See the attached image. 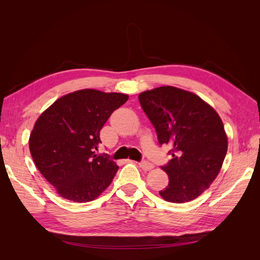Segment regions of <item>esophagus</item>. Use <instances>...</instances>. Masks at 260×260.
<instances>
[{"label": "esophagus", "mask_w": 260, "mask_h": 260, "mask_svg": "<svg viewBox=\"0 0 260 260\" xmlns=\"http://www.w3.org/2000/svg\"><path fill=\"white\" fill-rule=\"evenodd\" d=\"M139 166H140L141 168H142L143 170H151V169H153L154 165H153L152 162H149V161L142 160V161L139 162Z\"/></svg>", "instance_id": "obj_1"}]
</instances>
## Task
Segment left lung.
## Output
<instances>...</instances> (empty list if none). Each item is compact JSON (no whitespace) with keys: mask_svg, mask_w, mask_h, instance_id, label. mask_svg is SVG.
Listing matches in <instances>:
<instances>
[{"mask_svg":"<svg viewBox=\"0 0 260 260\" xmlns=\"http://www.w3.org/2000/svg\"><path fill=\"white\" fill-rule=\"evenodd\" d=\"M139 101L158 143L171 146L172 158L161 166L169 183L160 196L171 203L199 198L218 176L226 154L221 118L196 94L175 86L142 92Z\"/></svg>","mask_w":260,"mask_h":260,"instance_id":"1","label":"left lung"}]
</instances>
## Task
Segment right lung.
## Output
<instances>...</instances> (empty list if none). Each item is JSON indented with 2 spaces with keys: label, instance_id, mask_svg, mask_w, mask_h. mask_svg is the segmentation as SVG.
Wrapping results in <instances>:
<instances>
[{
  "label": "right lung",
  "instance_id": "right-lung-1",
  "mask_svg": "<svg viewBox=\"0 0 260 260\" xmlns=\"http://www.w3.org/2000/svg\"><path fill=\"white\" fill-rule=\"evenodd\" d=\"M129 96L79 90L61 96L41 114L29 139L37 168L66 200H95L118 170L107 154H96L100 131Z\"/></svg>",
  "mask_w": 260,
  "mask_h": 260
}]
</instances>
